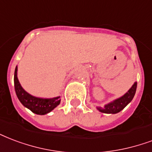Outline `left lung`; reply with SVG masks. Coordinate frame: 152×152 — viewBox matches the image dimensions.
Masks as SVG:
<instances>
[{"instance_id":"1","label":"left lung","mask_w":152,"mask_h":152,"mask_svg":"<svg viewBox=\"0 0 152 152\" xmlns=\"http://www.w3.org/2000/svg\"><path fill=\"white\" fill-rule=\"evenodd\" d=\"M136 87H137V83L135 82L132 88L123 96L115 99L109 104H105L104 107H97V109L100 112L107 113V114H115L120 112L132 100L133 97L135 94Z\"/></svg>"}]
</instances>
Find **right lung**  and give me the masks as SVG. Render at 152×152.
Returning <instances> with one entry per match:
<instances>
[{"instance_id":"add662e5","label":"right lung","mask_w":152,"mask_h":152,"mask_svg":"<svg viewBox=\"0 0 152 152\" xmlns=\"http://www.w3.org/2000/svg\"><path fill=\"white\" fill-rule=\"evenodd\" d=\"M14 86L16 94L20 102L35 114H47L51 111H53L56 107H57L61 103L60 96L53 97L50 99H44L33 96L25 91V89L22 88L17 78V66L15 68Z\"/></svg>"}]
</instances>
